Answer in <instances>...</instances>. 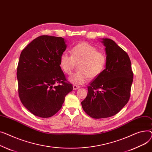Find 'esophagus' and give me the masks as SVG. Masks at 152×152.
Wrapping results in <instances>:
<instances>
[{
	"label": "esophagus",
	"instance_id": "obj_1",
	"mask_svg": "<svg viewBox=\"0 0 152 152\" xmlns=\"http://www.w3.org/2000/svg\"><path fill=\"white\" fill-rule=\"evenodd\" d=\"M80 88V86H78V85H73V89L74 90H77V89H78Z\"/></svg>",
	"mask_w": 152,
	"mask_h": 152
}]
</instances>
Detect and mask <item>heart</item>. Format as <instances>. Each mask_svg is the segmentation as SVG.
I'll return each mask as SVG.
<instances>
[{
    "label": "heart",
    "instance_id": "heart-1",
    "mask_svg": "<svg viewBox=\"0 0 152 152\" xmlns=\"http://www.w3.org/2000/svg\"><path fill=\"white\" fill-rule=\"evenodd\" d=\"M70 56L62 53L59 59V66L63 72L70 75L78 64V72L69 78L74 84L85 83L90 77L91 79L99 76L107 64L104 53L97 51V48L86 42L78 43L71 50Z\"/></svg>",
    "mask_w": 152,
    "mask_h": 152
}]
</instances>
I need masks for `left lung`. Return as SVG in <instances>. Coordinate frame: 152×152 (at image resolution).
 Instances as JSON below:
<instances>
[{
  "label": "left lung",
  "instance_id": "1",
  "mask_svg": "<svg viewBox=\"0 0 152 152\" xmlns=\"http://www.w3.org/2000/svg\"><path fill=\"white\" fill-rule=\"evenodd\" d=\"M107 64L102 72L88 86L82 108L93 118L112 117L125 105L133 81L131 61L127 53L113 40L102 39Z\"/></svg>",
  "mask_w": 152,
  "mask_h": 152
}]
</instances>
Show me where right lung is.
Masks as SVG:
<instances>
[{"label":"right lung","mask_w":152,"mask_h":152,"mask_svg":"<svg viewBox=\"0 0 152 152\" xmlns=\"http://www.w3.org/2000/svg\"><path fill=\"white\" fill-rule=\"evenodd\" d=\"M66 42L62 37L41 35L20 55L17 67L19 97L25 107L37 117L48 118L56 113L73 90L59 66Z\"/></svg>","instance_id":"right-lung-1"}]
</instances>
